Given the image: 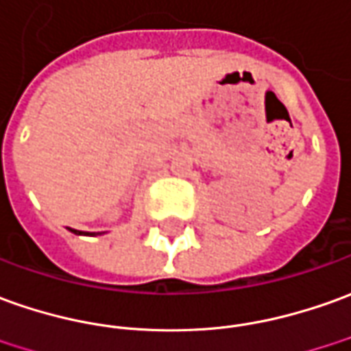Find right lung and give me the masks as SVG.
I'll return each instance as SVG.
<instances>
[{
  "label": "right lung",
  "mask_w": 351,
  "mask_h": 351,
  "mask_svg": "<svg viewBox=\"0 0 351 351\" xmlns=\"http://www.w3.org/2000/svg\"><path fill=\"white\" fill-rule=\"evenodd\" d=\"M70 229V227H69ZM74 235H91V237H95V235H103V233H84V231H76V229H70Z\"/></svg>",
  "instance_id": "add662e5"
}]
</instances>
